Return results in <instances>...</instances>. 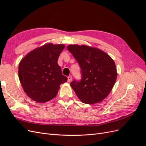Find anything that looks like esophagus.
<instances>
[{"instance_id": "obj_1", "label": "esophagus", "mask_w": 146, "mask_h": 146, "mask_svg": "<svg viewBox=\"0 0 146 146\" xmlns=\"http://www.w3.org/2000/svg\"><path fill=\"white\" fill-rule=\"evenodd\" d=\"M72 76H69V77H68V82H70L72 81Z\"/></svg>"}]
</instances>
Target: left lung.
I'll return each mask as SVG.
<instances>
[{
  "label": "left lung",
  "mask_w": 146,
  "mask_h": 146,
  "mask_svg": "<svg viewBox=\"0 0 146 146\" xmlns=\"http://www.w3.org/2000/svg\"><path fill=\"white\" fill-rule=\"evenodd\" d=\"M67 48L81 68V80L70 83L78 98L86 104L102 101L111 91L117 78L114 60L96 47L71 44Z\"/></svg>",
  "instance_id": "1"
}]
</instances>
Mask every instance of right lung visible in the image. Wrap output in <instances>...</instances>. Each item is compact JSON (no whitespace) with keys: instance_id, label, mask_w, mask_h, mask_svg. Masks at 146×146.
I'll return each instance as SVG.
<instances>
[{"instance_id":"right-lung-1","label":"right lung","mask_w":146,"mask_h":146,"mask_svg":"<svg viewBox=\"0 0 146 146\" xmlns=\"http://www.w3.org/2000/svg\"><path fill=\"white\" fill-rule=\"evenodd\" d=\"M64 47V44L47 43L28 53L20 61V82L31 99L47 102L56 96L61 84L67 82L57 63Z\"/></svg>"}]
</instances>
